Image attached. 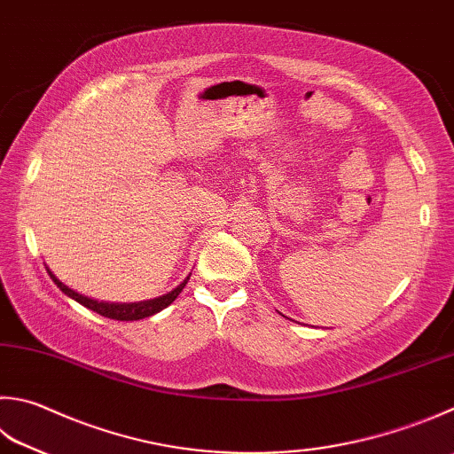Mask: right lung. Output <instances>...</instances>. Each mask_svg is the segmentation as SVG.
Instances as JSON below:
<instances>
[{
    "label": "right lung",
    "mask_w": 454,
    "mask_h": 454,
    "mask_svg": "<svg viewBox=\"0 0 454 454\" xmlns=\"http://www.w3.org/2000/svg\"><path fill=\"white\" fill-rule=\"evenodd\" d=\"M45 269L49 272V277L53 278L55 285L61 288L68 298H73V301L82 304L84 308H89V310H92V312L105 316V318L124 320V322L148 318V316H153V314H158L160 310H164V308H168L169 304L176 301L177 294L182 293L184 286L187 285V280H190V277H187L182 282V285H177L172 290V293H168L164 296H158V298H150V301H140V302H105V301H94V298H89V296H84L81 293H76V290H73V288H68L67 285H63V282L53 275V272H51L49 267H45Z\"/></svg>",
    "instance_id": "1"
}]
</instances>
